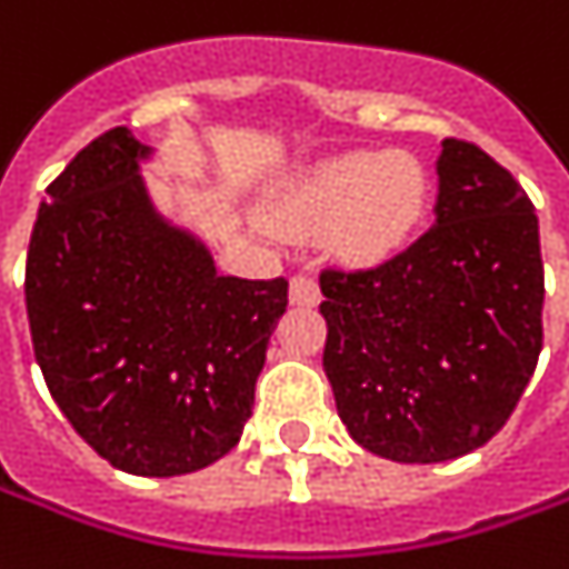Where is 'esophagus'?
Masks as SVG:
<instances>
[{"label": "esophagus", "mask_w": 569, "mask_h": 569, "mask_svg": "<svg viewBox=\"0 0 569 569\" xmlns=\"http://www.w3.org/2000/svg\"><path fill=\"white\" fill-rule=\"evenodd\" d=\"M289 301L298 305V308H313L320 301V286L313 283L311 277L298 273V277L289 280Z\"/></svg>", "instance_id": "1"}]
</instances>
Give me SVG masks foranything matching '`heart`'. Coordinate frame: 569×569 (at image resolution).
Returning a JSON list of instances; mask_svg holds the SVG:
<instances>
[{
	"mask_svg": "<svg viewBox=\"0 0 569 569\" xmlns=\"http://www.w3.org/2000/svg\"><path fill=\"white\" fill-rule=\"evenodd\" d=\"M431 206V174L412 153L351 150L298 172L268 206L280 233L326 228L345 264H379L419 233Z\"/></svg>",
	"mask_w": 569,
	"mask_h": 569,
	"instance_id": "1",
	"label": "heart"
}]
</instances>
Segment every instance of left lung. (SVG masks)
Returning a JSON list of instances; mask_svg holds the SVG:
<instances>
[{"instance_id": "obj_1", "label": "left lung", "mask_w": 569, "mask_h": 569, "mask_svg": "<svg viewBox=\"0 0 569 569\" xmlns=\"http://www.w3.org/2000/svg\"><path fill=\"white\" fill-rule=\"evenodd\" d=\"M320 289L341 422L391 462L483 447L542 351L539 218L511 172L468 141H440L435 224L376 268H329Z\"/></svg>"}]
</instances>
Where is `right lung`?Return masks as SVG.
<instances>
[{
	"label": "right lung",
	"mask_w": 569,
	"mask_h": 569,
	"mask_svg": "<svg viewBox=\"0 0 569 569\" xmlns=\"http://www.w3.org/2000/svg\"><path fill=\"white\" fill-rule=\"evenodd\" d=\"M153 153L122 126L79 150L39 202L23 292L67 422L119 471L174 478L237 447L286 280L218 273L150 197Z\"/></svg>",
	"instance_id": "obj_1"
}]
</instances>
